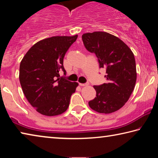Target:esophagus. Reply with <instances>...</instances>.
<instances>
[{
	"label": "esophagus",
	"instance_id": "esophagus-1",
	"mask_svg": "<svg viewBox=\"0 0 158 158\" xmlns=\"http://www.w3.org/2000/svg\"><path fill=\"white\" fill-rule=\"evenodd\" d=\"M79 85H81V86H85V85H89V83H85V84H81V83H80Z\"/></svg>",
	"mask_w": 158,
	"mask_h": 158
}]
</instances>
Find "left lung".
Wrapping results in <instances>:
<instances>
[{
	"mask_svg": "<svg viewBox=\"0 0 158 158\" xmlns=\"http://www.w3.org/2000/svg\"><path fill=\"white\" fill-rule=\"evenodd\" d=\"M82 40L85 49L95 53L100 68L106 69L107 81L93 85L96 97L89 101V106L98 113H113L125 105L135 89L137 69L134 53L121 39L106 32L84 33Z\"/></svg>",
	"mask_w": 158,
	"mask_h": 158,
	"instance_id": "1",
	"label": "left lung"
}]
</instances>
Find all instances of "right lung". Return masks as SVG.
I'll return each mask as SVG.
<instances>
[{"mask_svg": "<svg viewBox=\"0 0 158 158\" xmlns=\"http://www.w3.org/2000/svg\"><path fill=\"white\" fill-rule=\"evenodd\" d=\"M78 37L53 36L37 42L21 60L19 81L25 97L38 113L60 115L68 109L78 83L60 77L65 74L63 58Z\"/></svg>", "mask_w": 158, "mask_h": 158, "instance_id": "right-lung-1", "label": "right lung"}]
</instances>
